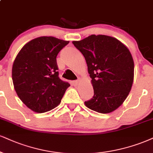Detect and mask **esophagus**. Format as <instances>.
Here are the masks:
<instances>
[{
	"label": "esophagus",
	"mask_w": 153,
	"mask_h": 153,
	"mask_svg": "<svg viewBox=\"0 0 153 153\" xmlns=\"http://www.w3.org/2000/svg\"><path fill=\"white\" fill-rule=\"evenodd\" d=\"M79 79L74 80V81H73V82H72V84H73L74 86H76L77 84H79Z\"/></svg>",
	"instance_id": "esophagus-1"
}]
</instances>
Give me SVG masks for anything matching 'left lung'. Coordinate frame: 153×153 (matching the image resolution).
Returning <instances> with one entry per match:
<instances>
[{
  "mask_svg": "<svg viewBox=\"0 0 153 153\" xmlns=\"http://www.w3.org/2000/svg\"><path fill=\"white\" fill-rule=\"evenodd\" d=\"M72 43L85 58L94 88V97L85 105L101 114L115 111L127 98L133 82L134 62L129 50L117 39L102 35Z\"/></svg>",
  "mask_w": 153,
  "mask_h": 153,
  "instance_id": "left-lung-1",
  "label": "left lung"
}]
</instances>
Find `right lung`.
I'll return each mask as SVG.
<instances>
[{
  "instance_id": "1",
  "label": "right lung",
  "mask_w": 153,
  "mask_h": 153,
  "mask_svg": "<svg viewBox=\"0 0 153 153\" xmlns=\"http://www.w3.org/2000/svg\"><path fill=\"white\" fill-rule=\"evenodd\" d=\"M54 37H39L25 45L12 69L13 85L18 97L32 111L45 113L61 102L70 86L59 77L56 56L69 44Z\"/></svg>"
}]
</instances>
